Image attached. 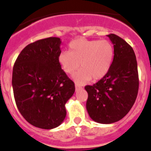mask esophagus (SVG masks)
<instances>
[{
    "instance_id": "esophagus-1",
    "label": "esophagus",
    "mask_w": 151,
    "mask_h": 151,
    "mask_svg": "<svg viewBox=\"0 0 151 151\" xmlns=\"http://www.w3.org/2000/svg\"><path fill=\"white\" fill-rule=\"evenodd\" d=\"M75 88H76V91H78V90H80L82 88V87L81 86H80L79 85H78V84H75Z\"/></svg>"
}]
</instances>
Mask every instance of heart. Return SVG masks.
<instances>
[{"label":"heart","mask_w":151,"mask_h":151,"mask_svg":"<svg viewBox=\"0 0 151 151\" xmlns=\"http://www.w3.org/2000/svg\"><path fill=\"white\" fill-rule=\"evenodd\" d=\"M114 59V47L106 40H87L79 38L70 44V52L63 51L59 55V63L63 70L72 74L80 67L73 79L85 84L91 79L100 80L108 73Z\"/></svg>","instance_id":"b5f03b06"}]
</instances>
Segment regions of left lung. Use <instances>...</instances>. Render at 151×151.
Listing matches in <instances>:
<instances>
[{"instance_id":"8db88e82","label":"left lung","mask_w":151,"mask_h":151,"mask_svg":"<svg viewBox=\"0 0 151 151\" xmlns=\"http://www.w3.org/2000/svg\"><path fill=\"white\" fill-rule=\"evenodd\" d=\"M114 45V59L108 73L85 88L88 97L86 109L90 117L100 124H111L129 112L139 90L137 61L133 49L114 34L107 35Z\"/></svg>"}]
</instances>
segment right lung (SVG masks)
<instances>
[{
  "label": "right lung",
  "mask_w": 151,
  "mask_h": 151,
  "mask_svg": "<svg viewBox=\"0 0 151 151\" xmlns=\"http://www.w3.org/2000/svg\"><path fill=\"white\" fill-rule=\"evenodd\" d=\"M59 37L41 39L26 46L14 64L12 88L22 117L35 127L52 129L66 115L65 104L75 92L74 83L59 63Z\"/></svg>",
  "instance_id": "right-lung-1"
}]
</instances>
